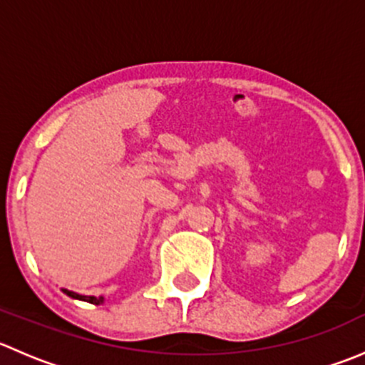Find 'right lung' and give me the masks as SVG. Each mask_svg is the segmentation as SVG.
<instances>
[{
  "label": "right lung",
  "instance_id": "obj_1",
  "mask_svg": "<svg viewBox=\"0 0 365 365\" xmlns=\"http://www.w3.org/2000/svg\"><path fill=\"white\" fill-rule=\"evenodd\" d=\"M61 292L65 293V295H68L70 298H76V300H83V302H90V304H95V305H101V304H104L106 302V298L104 297H86V295H79V293H76V292H70V289H65V288H61Z\"/></svg>",
  "mask_w": 365,
  "mask_h": 365
}]
</instances>
